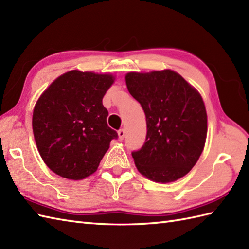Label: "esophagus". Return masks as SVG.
Segmentation results:
<instances>
[{
    "mask_svg": "<svg viewBox=\"0 0 249 249\" xmlns=\"http://www.w3.org/2000/svg\"><path fill=\"white\" fill-rule=\"evenodd\" d=\"M118 135H119V139L120 140H123L125 138V130L124 129H120L118 131Z\"/></svg>",
    "mask_w": 249,
    "mask_h": 249,
    "instance_id": "obj_1",
    "label": "esophagus"
}]
</instances>
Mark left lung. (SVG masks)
<instances>
[{"instance_id":"1","label":"left lung","mask_w":249,"mask_h":249,"mask_svg":"<svg viewBox=\"0 0 249 249\" xmlns=\"http://www.w3.org/2000/svg\"><path fill=\"white\" fill-rule=\"evenodd\" d=\"M129 93L146 118V138L131 153L138 171L169 183L187 174L203 151L208 116L201 95L178 72H128Z\"/></svg>"}]
</instances>
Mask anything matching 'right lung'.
<instances>
[{
	"mask_svg": "<svg viewBox=\"0 0 249 249\" xmlns=\"http://www.w3.org/2000/svg\"><path fill=\"white\" fill-rule=\"evenodd\" d=\"M114 81L111 75L71 71L56 78L34 107L37 149L57 176L82 179L97 170L118 133L107 124L103 97Z\"/></svg>",
	"mask_w": 249,
	"mask_h": 249,
	"instance_id": "add662e5",
	"label": "right lung"
}]
</instances>
